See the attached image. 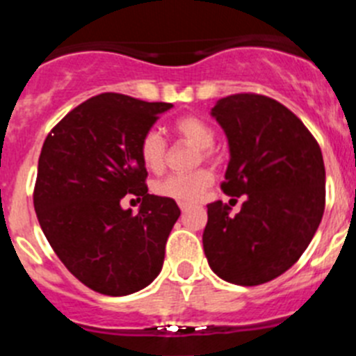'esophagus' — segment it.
Wrapping results in <instances>:
<instances>
[{
	"label": "esophagus",
	"instance_id": "34e87169",
	"mask_svg": "<svg viewBox=\"0 0 356 356\" xmlns=\"http://www.w3.org/2000/svg\"><path fill=\"white\" fill-rule=\"evenodd\" d=\"M180 209H181V212H187V210L191 209V205H187V203H180Z\"/></svg>",
	"mask_w": 356,
	"mask_h": 356
}]
</instances>
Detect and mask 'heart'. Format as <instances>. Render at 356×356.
Returning <instances> with one entry per match:
<instances>
[{"label": "heart", "instance_id": "b5f03b06", "mask_svg": "<svg viewBox=\"0 0 356 356\" xmlns=\"http://www.w3.org/2000/svg\"><path fill=\"white\" fill-rule=\"evenodd\" d=\"M172 131L178 137L188 140L196 147H200L201 156L205 160L213 159V143L216 131L209 122L196 115H184L172 122ZM165 140L156 130H149L143 135L139 144V156L144 168L151 172H159L165 163ZM213 181V175L209 169H196L193 172L184 175H169L153 185L159 196L169 197L178 203H196L205 196L209 187Z\"/></svg>", "mask_w": 356, "mask_h": 356}]
</instances>
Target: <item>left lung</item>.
Returning <instances> with one entry per match:
<instances>
[{
  "instance_id": "obj_1",
  "label": "left lung",
  "mask_w": 356,
  "mask_h": 356,
  "mask_svg": "<svg viewBox=\"0 0 356 356\" xmlns=\"http://www.w3.org/2000/svg\"><path fill=\"white\" fill-rule=\"evenodd\" d=\"M212 118L225 130L229 162L222 193L244 196L237 216L210 203L203 250L219 278L260 285L298 262L325 212L323 153L301 119L260 94H234L216 103Z\"/></svg>"
}]
</instances>
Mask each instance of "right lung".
I'll use <instances>...</instances> for the list:
<instances>
[{"label":"right lung","mask_w":356,"mask_h":356,"mask_svg":"<svg viewBox=\"0 0 356 356\" xmlns=\"http://www.w3.org/2000/svg\"><path fill=\"white\" fill-rule=\"evenodd\" d=\"M171 106L99 94L72 108L44 140L37 219L69 273L99 294H134L162 271L180 209L147 193L139 144ZM127 193L143 197L135 216L120 207Z\"/></svg>","instance_id":"1"}]
</instances>
